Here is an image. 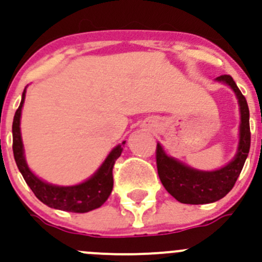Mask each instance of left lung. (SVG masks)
I'll use <instances>...</instances> for the list:
<instances>
[{"instance_id": "left-lung-1", "label": "left lung", "mask_w": 262, "mask_h": 262, "mask_svg": "<svg viewBox=\"0 0 262 262\" xmlns=\"http://www.w3.org/2000/svg\"><path fill=\"white\" fill-rule=\"evenodd\" d=\"M218 81H223L234 90L238 98L241 110L239 126V145L234 159L224 168L214 172H201L186 167L182 163L165 155L162 146L157 145L158 174L165 190L182 204H210L224 198L233 188L235 181L239 177L241 170L247 159L251 146L250 131V111L245 95L238 89L230 75H222L216 77Z\"/></svg>"}]
</instances>
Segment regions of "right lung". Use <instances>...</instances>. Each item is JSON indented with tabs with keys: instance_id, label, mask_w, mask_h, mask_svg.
<instances>
[{
	"instance_id": "right-lung-1",
	"label": "right lung",
	"mask_w": 262,
	"mask_h": 262,
	"mask_svg": "<svg viewBox=\"0 0 262 262\" xmlns=\"http://www.w3.org/2000/svg\"><path fill=\"white\" fill-rule=\"evenodd\" d=\"M24 99L25 90L23 93L21 103L16 110L14 122H12V151H14L17 168L24 177L27 185L32 188L34 195L49 208L70 211V213H88V211L100 208L112 192L113 165L122 152V145L125 144V141L122 142V145H118L111 151L99 170L84 183L70 186V187L48 185L39 180L37 176L33 174L25 163L21 135H20V116H21Z\"/></svg>"
}]
</instances>
